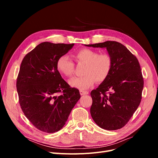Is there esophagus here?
<instances>
[{
	"mask_svg": "<svg viewBox=\"0 0 158 158\" xmlns=\"http://www.w3.org/2000/svg\"><path fill=\"white\" fill-rule=\"evenodd\" d=\"M80 94H81V95H87V94H88V92H87V91H82V90H80Z\"/></svg>",
	"mask_w": 158,
	"mask_h": 158,
	"instance_id": "esophagus-1",
	"label": "esophagus"
}]
</instances>
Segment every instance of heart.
Here are the masks:
<instances>
[{
    "label": "heart",
    "mask_w": 158,
    "mask_h": 158,
    "mask_svg": "<svg viewBox=\"0 0 158 158\" xmlns=\"http://www.w3.org/2000/svg\"><path fill=\"white\" fill-rule=\"evenodd\" d=\"M76 61L85 64L81 77H73L69 81L70 85L79 89L85 90L92 86L95 81L98 82L104 81L112 69V59L107 53H101L93 49L81 48L74 54ZM57 70L64 76L70 77L75 71L73 62L66 55L61 56L56 62Z\"/></svg>",
    "instance_id": "1"
}]
</instances>
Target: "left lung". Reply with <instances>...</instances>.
Wrapping results in <instances>:
<instances>
[{
    "instance_id": "obj_1",
    "label": "left lung",
    "mask_w": 158,
    "mask_h": 158,
    "mask_svg": "<svg viewBox=\"0 0 158 158\" xmlns=\"http://www.w3.org/2000/svg\"><path fill=\"white\" fill-rule=\"evenodd\" d=\"M86 45L106 48L113 62L108 77L91 92V115L104 129H121L142 100L144 82L138 60L125 46L115 41Z\"/></svg>"
}]
</instances>
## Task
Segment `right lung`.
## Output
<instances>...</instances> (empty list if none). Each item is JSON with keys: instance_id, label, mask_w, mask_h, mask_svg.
<instances>
[{"instance_id": "right-lung-1", "label": "right lung", "mask_w": 158, "mask_h": 158, "mask_svg": "<svg viewBox=\"0 0 158 158\" xmlns=\"http://www.w3.org/2000/svg\"><path fill=\"white\" fill-rule=\"evenodd\" d=\"M74 44L41 43L22 61L16 79L21 109L36 128L47 133L60 131L81 98L56 67L58 58L67 53Z\"/></svg>"}]
</instances>
